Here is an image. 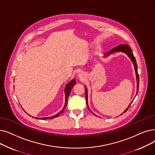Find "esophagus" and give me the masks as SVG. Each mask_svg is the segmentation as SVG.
I'll return each instance as SVG.
<instances>
[{"mask_svg":"<svg viewBox=\"0 0 155 155\" xmlns=\"http://www.w3.org/2000/svg\"><path fill=\"white\" fill-rule=\"evenodd\" d=\"M78 77H79V78H80V79H84V77H85V75L84 73H80L79 75H78Z\"/></svg>","mask_w":155,"mask_h":155,"instance_id":"esophagus-1","label":"esophagus"}]
</instances>
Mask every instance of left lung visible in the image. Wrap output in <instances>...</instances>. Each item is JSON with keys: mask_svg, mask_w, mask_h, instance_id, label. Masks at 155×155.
Masks as SVG:
<instances>
[{"mask_svg": "<svg viewBox=\"0 0 155 155\" xmlns=\"http://www.w3.org/2000/svg\"><path fill=\"white\" fill-rule=\"evenodd\" d=\"M122 52L123 53H125V54L127 55V56L129 57L130 58V59L132 61L134 66V68H135V72H136V80H137V92H136V96H137V94L138 92V88H139V75H138V73H137V63H136V58L135 57H134V54H133V52L131 50V49L130 48V47L127 44H122V45H120L117 47H116V48H113V49H111L110 51H109L107 53H106V54L104 56V58H106L108 56H110V54H111L113 53H115V52ZM85 87V97H86V103H87V107H88V108L89 109V107L88 106V94H87V87H85V85H84ZM135 96V97H136ZM132 101L130 103V104L129 105V106H128L127 107V109L124 111V113H125L128 108L130 107V106L131 105V104L133 102ZM90 110V109H89ZM91 111V110H90ZM122 113L121 115H122V114L124 113ZM94 115H95V114L93 113Z\"/></svg>", "mask_w": 155, "mask_h": 155, "instance_id": "8db88e82", "label": "left lung"}]
</instances>
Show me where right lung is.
<instances>
[{
	"instance_id": "add662e5",
	"label": "right lung",
	"mask_w": 155,
	"mask_h": 155,
	"mask_svg": "<svg viewBox=\"0 0 155 155\" xmlns=\"http://www.w3.org/2000/svg\"><path fill=\"white\" fill-rule=\"evenodd\" d=\"M76 83V81L75 79H72L70 82H69L68 84H67L65 86V88H64V93H65V104H64V106L63 107V108L61 110V111H60L58 113H57L56 115H54V116H52V117H44V118H36V117H31L30 116V115H28L30 117H31L32 118H35L36 119H41V120H48V119H52V118H56L58 117H59L61 114H62L64 111V110L66 108V105H67V102H68V96L70 95V92H71V89L73 88V87L74 86V85Z\"/></svg>"
}]
</instances>
